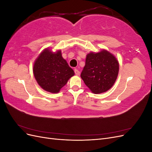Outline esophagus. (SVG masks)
Masks as SVG:
<instances>
[{"label":"esophagus","instance_id":"34e87169","mask_svg":"<svg viewBox=\"0 0 152 152\" xmlns=\"http://www.w3.org/2000/svg\"><path fill=\"white\" fill-rule=\"evenodd\" d=\"M74 72H75V75H79V74H80V72L77 70V68H75V70H74Z\"/></svg>","mask_w":152,"mask_h":152}]
</instances>
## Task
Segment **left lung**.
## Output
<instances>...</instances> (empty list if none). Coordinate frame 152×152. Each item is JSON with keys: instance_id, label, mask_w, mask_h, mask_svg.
<instances>
[{"instance_id": "obj_1", "label": "left lung", "mask_w": 152, "mask_h": 152, "mask_svg": "<svg viewBox=\"0 0 152 152\" xmlns=\"http://www.w3.org/2000/svg\"><path fill=\"white\" fill-rule=\"evenodd\" d=\"M119 65L113 54L106 50L87 55L86 65L80 74L85 84L94 94L109 90L118 73Z\"/></svg>"}]
</instances>
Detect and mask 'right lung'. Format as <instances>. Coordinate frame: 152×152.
<instances>
[{"label": "right lung", "instance_id": "right-lung-1", "mask_svg": "<svg viewBox=\"0 0 152 152\" xmlns=\"http://www.w3.org/2000/svg\"><path fill=\"white\" fill-rule=\"evenodd\" d=\"M34 77L39 85L45 91L57 93L66 85L74 72L61 56V50L53 53L45 49L35 61Z\"/></svg>", "mask_w": 152, "mask_h": 152}]
</instances>
